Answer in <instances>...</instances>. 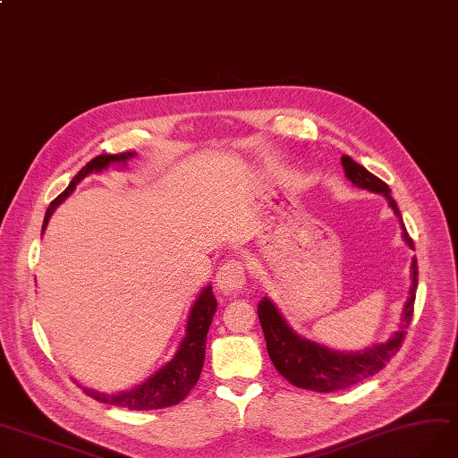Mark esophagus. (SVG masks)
<instances>
[{
	"instance_id": "esophagus-1",
	"label": "esophagus",
	"mask_w": 458,
	"mask_h": 458,
	"mask_svg": "<svg viewBox=\"0 0 458 458\" xmlns=\"http://www.w3.org/2000/svg\"><path fill=\"white\" fill-rule=\"evenodd\" d=\"M216 291L223 296H230L235 291L243 289L245 284V274H243V264L238 260H228L218 267L216 277Z\"/></svg>"
}]
</instances>
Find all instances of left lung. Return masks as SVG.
I'll return each mask as SVG.
<instances>
[{
	"label": "left lung",
	"instance_id": "1",
	"mask_svg": "<svg viewBox=\"0 0 458 458\" xmlns=\"http://www.w3.org/2000/svg\"><path fill=\"white\" fill-rule=\"evenodd\" d=\"M342 165L345 177L357 186V189H364L369 192L381 194L388 208H391L398 218L402 228V238L410 249H413V242L410 233L405 232L403 220L400 215V209L396 206L394 198L391 196V189L377 179L374 174H369L368 169L360 164L354 162L351 157H342ZM411 284H410V296L403 303V310L400 315V323L396 330L391 334L386 342L371 344L369 347L357 349V351H340L332 349L323 344H317L308 337L300 335L283 317L281 310L276 306L274 300L264 296L259 301V318L266 337L267 354L272 359L276 369L279 374L291 381L298 388H308V391L315 393H332L340 391V388L351 386L359 383L369 376L377 374L386 362L391 360L398 352L405 330H408L410 320L413 317V303H415V293H417V259H411Z\"/></svg>",
	"mask_w": 458,
	"mask_h": 458
}]
</instances>
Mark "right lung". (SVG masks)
<instances>
[{
  "instance_id": "add662e5",
  "label": "right lung",
  "mask_w": 458,
  "mask_h": 458,
  "mask_svg": "<svg viewBox=\"0 0 458 458\" xmlns=\"http://www.w3.org/2000/svg\"><path fill=\"white\" fill-rule=\"evenodd\" d=\"M135 157H138V152L131 150V152H123V155H101V157H96L92 162H89L72 179L70 186H67V189L53 203H50V208L45 213L41 232L45 233L50 216H53V213L58 209L62 201H65L73 194L77 184L84 177H89L92 174H104L109 167L124 169L128 162ZM215 313H216V300L213 296V286L206 284L196 296L192 308L189 311V317H186L184 335L181 337V344L175 354L165 364H162L155 374H150L147 379L133 385L131 388H126V391L101 393L82 385L81 388L98 402L118 405V408H128L135 411L160 410V408H167V405L179 403L186 394L191 393V388L199 379L203 360H206L208 332Z\"/></svg>"
}]
</instances>
